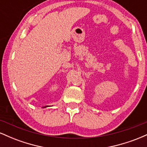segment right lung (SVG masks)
<instances>
[{"mask_svg":"<svg viewBox=\"0 0 147 147\" xmlns=\"http://www.w3.org/2000/svg\"><path fill=\"white\" fill-rule=\"evenodd\" d=\"M48 106H44V107L46 108V107H48Z\"/></svg>","mask_w":147,"mask_h":147,"instance_id":"add662e5","label":"right lung"}]
</instances>
